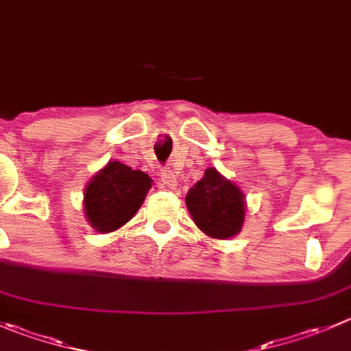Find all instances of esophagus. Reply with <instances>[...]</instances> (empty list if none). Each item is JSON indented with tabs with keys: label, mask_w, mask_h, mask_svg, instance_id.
<instances>
[{
	"label": "esophagus",
	"mask_w": 351,
	"mask_h": 351,
	"mask_svg": "<svg viewBox=\"0 0 351 351\" xmlns=\"http://www.w3.org/2000/svg\"><path fill=\"white\" fill-rule=\"evenodd\" d=\"M161 182L166 189L175 190L176 185H178V180H176V175L171 171V169H162L161 173Z\"/></svg>",
	"instance_id": "1"
}]
</instances>
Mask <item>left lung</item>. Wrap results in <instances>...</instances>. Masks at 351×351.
Instances as JSON below:
<instances>
[{"label":"left lung","instance_id":"obj_1","mask_svg":"<svg viewBox=\"0 0 351 351\" xmlns=\"http://www.w3.org/2000/svg\"><path fill=\"white\" fill-rule=\"evenodd\" d=\"M186 209L202 233L216 240L237 237L245 221V193L216 168H207L189 190Z\"/></svg>","mask_w":351,"mask_h":351}]
</instances>
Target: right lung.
I'll use <instances>...</instances> for the list:
<instances>
[{
    "mask_svg": "<svg viewBox=\"0 0 351 351\" xmlns=\"http://www.w3.org/2000/svg\"><path fill=\"white\" fill-rule=\"evenodd\" d=\"M151 186L147 173L110 161L85 185V219L97 233L120 230L141 209Z\"/></svg>",
    "mask_w": 351,
    "mask_h": 351,
    "instance_id": "add662e5",
    "label": "right lung"
}]
</instances>
